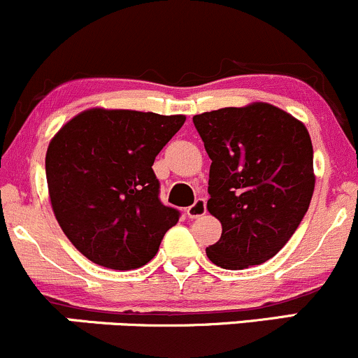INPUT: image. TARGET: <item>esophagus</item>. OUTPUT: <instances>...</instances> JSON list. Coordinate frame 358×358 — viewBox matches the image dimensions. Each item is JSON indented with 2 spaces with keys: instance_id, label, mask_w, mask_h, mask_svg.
Wrapping results in <instances>:
<instances>
[{
  "instance_id": "34e87169",
  "label": "esophagus",
  "mask_w": 358,
  "mask_h": 358,
  "mask_svg": "<svg viewBox=\"0 0 358 358\" xmlns=\"http://www.w3.org/2000/svg\"><path fill=\"white\" fill-rule=\"evenodd\" d=\"M187 214L189 217H199L206 214V199H197L190 208H187Z\"/></svg>"
}]
</instances>
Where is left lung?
<instances>
[{"label": "left lung", "instance_id": "8db88e82", "mask_svg": "<svg viewBox=\"0 0 358 358\" xmlns=\"http://www.w3.org/2000/svg\"><path fill=\"white\" fill-rule=\"evenodd\" d=\"M210 157L208 210L220 242L206 248L223 269L269 261L306 216L315 185L314 150L300 120L269 103L194 116Z\"/></svg>", "mask_w": 358, "mask_h": 358}]
</instances>
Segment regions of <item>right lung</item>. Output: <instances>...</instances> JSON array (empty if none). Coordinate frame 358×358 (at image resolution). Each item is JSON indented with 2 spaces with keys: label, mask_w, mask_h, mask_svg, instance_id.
<instances>
[{
  "label": "right lung",
  "mask_w": 358,
  "mask_h": 358,
  "mask_svg": "<svg viewBox=\"0 0 358 358\" xmlns=\"http://www.w3.org/2000/svg\"><path fill=\"white\" fill-rule=\"evenodd\" d=\"M185 115L90 108L51 138L46 180L56 221L82 255L103 268L148 264L178 221L161 204L152 164Z\"/></svg>",
  "instance_id": "obj_1"
}]
</instances>
